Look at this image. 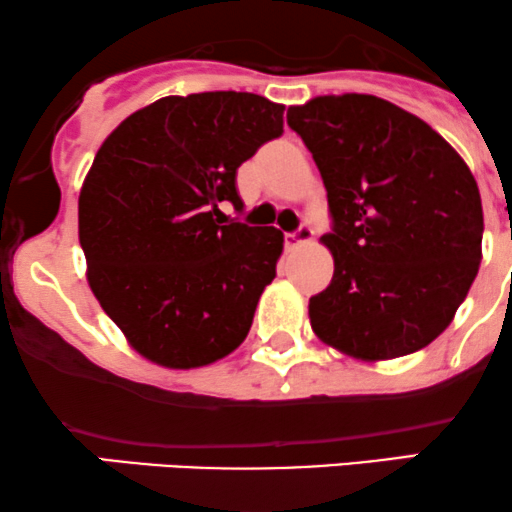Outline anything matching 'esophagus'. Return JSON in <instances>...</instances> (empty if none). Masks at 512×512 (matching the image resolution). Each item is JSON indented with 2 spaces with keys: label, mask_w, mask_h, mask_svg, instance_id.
Here are the masks:
<instances>
[{
  "label": "esophagus",
  "mask_w": 512,
  "mask_h": 512,
  "mask_svg": "<svg viewBox=\"0 0 512 512\" xmlns=\"http://www.w3.org/2000/svg\"><path fill=\"white\" fill-rule=\"evenodd\" d=\"M312 237H314L312 227L300 225L295 229V232L285 234V246H287V249H295V246H302V244H307V241H312Z\"/></svg>",
  "instance_id": "1"
}]
</instances>
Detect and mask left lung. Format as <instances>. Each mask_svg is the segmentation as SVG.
Listing matches in <instances>:
<instances>
[{
  "label": "left lung",
  "instance_id": "obj_1",
  "mask_svg": "<svg viewBox=\"0 0 512 512\" xmlns=\"http://www.w3.org/2000/svg\"><path fill=\"white\" fill-rule=\"evenodd\" d=\"M326 198L333 278L312 329L360 360L416 353L450 326L481 263L484 212L464 159L404 108L370 94L287 108Z\"/></svg>",
  "mask_w": 512,
  "mask_h": 512
}]
</instances>
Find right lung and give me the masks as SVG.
Instances as JSON below:
<instances>
[{
    "instance_id": "1",
    "label": "right lung",
    "mask_w": 512,
    "mask_h": 512,
    "mask_svg": "<svg viewBox=\"0 0 512 512\" xmlns=\"http://www.w3.org/2000/svg\"><path fill=\"white\" fill-rule=\"evenodd\" d=\"M285 106L249 91L166 96L106 137L79 193L91 290L130 346L188 370L246 338L283 232L227 222L237 169L283 135Z\"/></svg>"
}]
</instances>
